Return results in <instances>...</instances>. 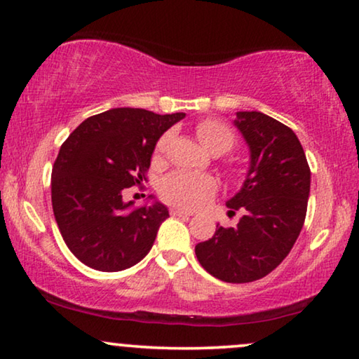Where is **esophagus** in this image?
Here are the masks:
<instances>
[{
    "label": "esophagus",
    "mask_w": 359,
    "mask_h": 359,
    "mask_svg": "<svg viewBox=\"0 0 359 359\" xmlns=\"http://www.w3.org/2000/svg\"><path fill=\"white\" fill-rule=\"evenodd\" d=\"M171 215H175V217H189V215H193V212L181 208H173L171 209Z\"/></svg>",
    "instance_id": "obj_1"
}]
</instances>
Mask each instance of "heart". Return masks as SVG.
Segmentation results:
<instances>
[{
	"mask_svg": "<svg viewBox=\"0 0 359 359\" xmlns=\"http://www.w3.org/2000/svg\"><path fill=\"white\" fill-rule=\"evenodd\" d=\"M198 137L205 149L212 154H225L232 150L237 137L230 126L217 119H205L196 127ZM170 134H165L156 144L155 156L160 158L168 149ZM217 191L215 180L209 175L188 173V171H175L166 176L160 186V194L171 204L183 205V208L194 209L208 203Z\"/></svg>",
	"mask_w": 359,
	"mask_h": 359,
	"instance_id": "obj_1",
	"label": "heart"
}]
</instances>
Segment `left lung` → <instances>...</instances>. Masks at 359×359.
<instances>
[{"label":"left lung","mask_w":359,"mask_h":359,"mask_svg":"<svg viewBox=\"0 0 359 359\" xmlns=\"http://www.w3.org/2000/svg\"><path fill=\"white\" fill-rule=\"evenodd\" d=\"M250 147L242 189L227 201L237 227H220L196 245L209 274L225 283H252L279 266L301 233L311 193V168L297 135L258 111H240L233 121Z\"/></svg>","instance_id":"left-lung-1"}]
</instances>
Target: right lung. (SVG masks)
<instances>
[{"label":"right lung","mask_w":359,"mask_h":359,"mask_svg":"<svg viewBox=\"0 0 359 359\" xmlns=\"http://www.w3.org/2000/svg\"><path fill=\"white\" fill-rule=\"evenodd\" d=\"M184 116L116 107L88 117L62 144L52 168L53 215L86 266L122 271L150 252L168 209L158 201L130 209L122 191L145 180L156 142Z\"/></svg>","instance_id":"right-lung-1"}]
</instances>
